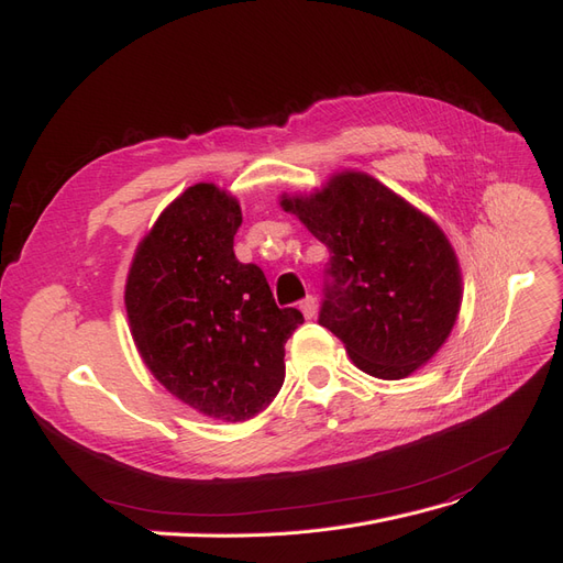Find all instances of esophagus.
<instances>
[{
  "label": "esophagus",
  "instance_id": "1",
  "mask_svg": "<svg viewBox=\"0 0 563 563\" xmlns=\"http://www.w3.org/2000/svg\"><path fill=\"white\" fill-rule=\"evenodd\" d=\"M299 308H301L303 318L311 320V318L316 316V311H318V299H316L313 295H308L306 299H301V301H299Z\"/></svg>",
  "mask_w": 563,
  "mask_h": 563
}]
</instances>
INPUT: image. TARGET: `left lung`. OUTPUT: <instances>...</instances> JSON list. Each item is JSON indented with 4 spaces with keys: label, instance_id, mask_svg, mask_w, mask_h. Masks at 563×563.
<instances>
[{
    "label": "left lung",
    "instance_id": "1",
    "mask_svg": "<svg viewBox=\"0 0 563 563\" xmlns=\"http://www.w3.org/2000/svg\"><path fill=\"white\" fill-rule=\"evenodd\" d=\"M283 210L330 250L318 322L353 365L405 378L442 349L461 311V268L444 231L378 179L343 170Z\"/></svg>",
    "mask_w": 563,
    "mask_h": 563
}]
</instances>
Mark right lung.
Segmentation results:
<instances>
[{
    "instance_id": "1",
    "label": "right lung",
    "mask_w": 563,
    "mask_h": 563,
    "mask_svg": "<svg viewBox=\"0 0 563 563\" xmlns=\"http://www.w3.org/2000/svg\"><path fill=\"white\" fill-rule=\"evenodd\" d=\"M235 198L194 185L144 235L125 280L140 357L179 402L220 421H247L285 380V341L303 322L278 308L257 264L233 255Z\"/></svg>"
}]
</instances>
